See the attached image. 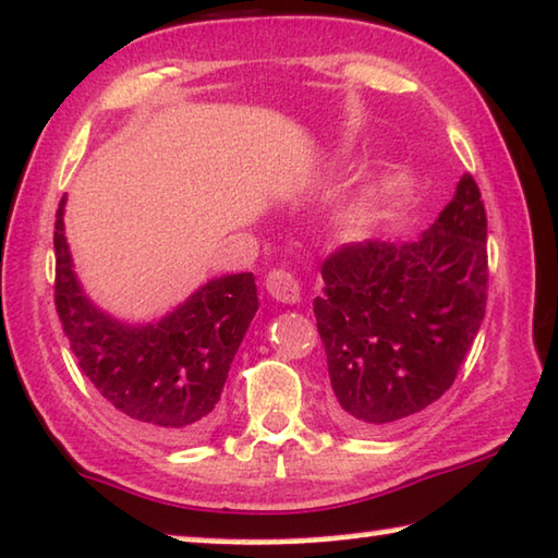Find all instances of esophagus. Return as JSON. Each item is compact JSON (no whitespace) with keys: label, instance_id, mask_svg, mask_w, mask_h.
Listing matches in <instances>:
<instances>
[{"label":"esophagus","instance_id":"obj_1","mask_svg":"<svg viewBox=\"0 0 558 558\" xmlns=\"http://www.w3.org/2000/svg\"><path fill=\"white\" fill-rule=\"evenodd\" d=\"M265 290L280 303L301 301V286H298V280L286 270H272L270 276L265 278Z\"/></svg>","mask_w":558,"mask_h":558}]
</instances>
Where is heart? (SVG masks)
Masks as SVG:
<instances>
[{"label":"heart","instance_id":"1","mask_svg":"<svg viewBox=\"0 0 558 558\" xmlns=\"http://www.w3.org/2000/svg\"><path fill=\"white\" fill-rule=\"evenodd\" d=\"M351 220L355 222V226H363V222L368 220V207H365V205L353 207V210H351Z\"/></svg>","mask_w":558,"mask_h":558}]
</instances>
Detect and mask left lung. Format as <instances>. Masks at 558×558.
Segmentation results:
<instances>
[{"label": "left lung", "mask_w": 558, "mask_h": 558, "mask_svg": "<svg viewBox=\"0 0 558 558\" xmlns=\"http://www.w3.org/2000/svg\"><path fill=\"white\" fill-rule=\"evenodd\" d=\"M313 301L328 355L330 415L380 434L453 386L486 313L488 255L481 190L463 174L418 240L343 245L323 263Z\"/></svg>", "instance_id": "1"}]
</instances>
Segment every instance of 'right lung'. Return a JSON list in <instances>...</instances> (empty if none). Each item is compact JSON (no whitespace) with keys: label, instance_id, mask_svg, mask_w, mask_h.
<instances>
[{"label":"right lung","instance_id":"obj_1","mask_svg":"<svg viewBox=\"0 0 558 558\" xmlns=\"http://www.w3.org/2000/svg\"><path fill=\"white\" fill-rule=\"evenodd\" d=\"M62 215L64 197L54 222V305L82 373L137 426L172 440L207 436L218 423L230 363L257 311L253 272L215 278L162 320L128 326L82 293Z\"/></svg>","mask_w":558,"mask_h":558}]
</instances>
